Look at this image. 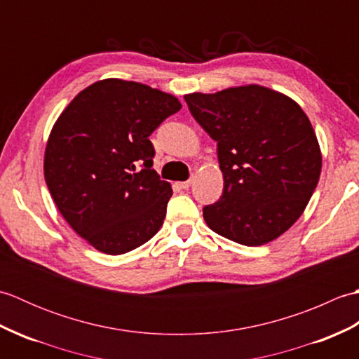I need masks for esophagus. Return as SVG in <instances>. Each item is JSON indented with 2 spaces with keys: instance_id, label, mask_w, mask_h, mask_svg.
<instances>
[{
  "instance_id": "34e87169",
  "label": "esophagus",
  "mask_w": 359,
  "mask_h": 359,
  "mask_svg": "<svg viewBox=\"0 0 359 359\" xmlns=\"http://www.w3.org/2000/svg\"><path fill=\"white\" fill-rule=\"evenodd\" d=\"M191 184H193V180L189 179V180H187V182H180L179 184V187L182 188V189H188L189 187H191Z\"/></svg>"
}]
</instances>
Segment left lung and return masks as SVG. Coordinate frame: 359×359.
<instances>
[{"mask_svg":"<svg viewBox=\"0 0 359 359\" xmlns=\"http://www.w3.org/2000/svg\"><path fill=\"white\" fill-rule=\"evenodd\" d=\"M185 102L212 140L224 175L220 199L203 208L212 231L247 247L284 234L306 210L323 156L306 112L292 98L259 85Z\"/></svg>","mask_w":359,"mask_h":359,"instance_id":"obj_1","label":"left lung"}]
</instances>
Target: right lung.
Instances as JSON below:
<instances>
[{
	"label": "right lung",
	"instance_id": "1",
	"mask_svg": "<svg viewBox=\"0 0 359 359\" xmlns=\"http://www.w3.org/2000/svg\"><path fill=\"white\" fill-rule=\"evenodd\" d=\"M182 108L171 94L106 79L60 114L44 152V179L58 211L95 250L123 255L163 225L171 185L151 170L148 137Z\"/></svg>",
	"mask_w": 359,
	"mask_h": 359
}]
</instances>
